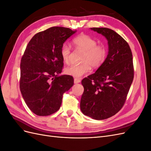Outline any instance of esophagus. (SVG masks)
Here are the masks:
<instances>
[{"instance_id": "obj_1", "label": "esophagus", "mask_w": 151, "mask_h": 151, "mask_svg": "<svg viewBox=\"0 0 151 151\" xmlns=\"http://www.w3.org/2000/svg\"><path fill=\"white\" fill-rule=\"evenodd\" d=\"M74 84H77V83H79L80 82H81V80L80 79H74Z\"/></svg>"}]
</instances>
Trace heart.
I'll list each match as a JSON object with an SVG mask.
<instances>
[{"label":"heart","mask_w":151,"mask_h":151,"mask_svg":"<svg viewBox=\"0 0 151 151\" xmlns=\"http://www.w3.org/2000/svg\"><path fill=\"white\" fill-rule=\"evenodd\" d=\"M73 43L77 49L84 52L82 63L79 65H71L65 68V72L68 76L76 78H80L88 74L91 70V65L98 68L104 62L107 54V49L103 44L97 45V41L87 35H81L73 40ZM70 47L67 43L62 45L60 55L63 62H70Z\"/></svg>","instance_id":"heart-1"}]
</instances>
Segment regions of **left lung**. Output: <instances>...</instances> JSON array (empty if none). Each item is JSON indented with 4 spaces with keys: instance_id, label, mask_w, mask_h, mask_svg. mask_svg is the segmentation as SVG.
Here are the masks:
<instances>
[{
    "instance_id": "8db88e82",
    "label": "left lung",
    "mask_w": 151,
    "mask_h": 151,
    "mask_svg": "<svg viewBox=\"0 0 151 151\" xmlns=\"http://www.w3.org/2000/svg\"><path fill=\"white\" fill-rule=\"evenodd\" d=\"M91 30L108 41V55L94 74L82 81L84 91L80 108L93 119L104 120L115 115L124 104L134 79L133 58L129 44L120 35L106 28Z\"/></svg>"
}]
</instances>
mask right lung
I'll return each mask as SVG.
<instances>
[{"mask_svg": "<svg viewBox=\"0 0 151 151\" xmlns=\"http://www.w3.org/2000/svg\"><path fill=\"white\" fill-rule=\"evenodd\" d=\"M76 31L52 27L36 33L27 45L21 60L20 91L27 106L36 115L57 111L63 94L74 85L72 76L59 74L63 65L62 45Z\"/></svg>", "mask_w": 151, "mask_h": 151, "instance_id": "obj_1", "label": "right lung"}]
</instances>
